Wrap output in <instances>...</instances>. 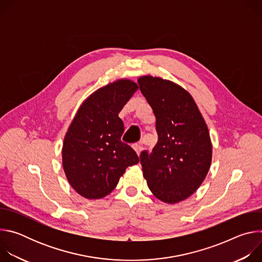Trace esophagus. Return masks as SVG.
Listing matches in <instances>:
<instances>
[{
	"instance_id": "1",
	"label": "esophagus",
	"mask_w": 262,
	"mask_h": 262,
	"mask_svg": "<svg viewBox=\"0 0 262 262\" xmlns=\"http://www.w3.org/2000/svg\"><path fill=\"white\" fill-rule=\"evenodd\" d=\"M133 147H134V149H135V151L137 152V155L140 156V154H141V151H142V149H143L142 145H141V144H135Z\"/></svg>"
}]
</instances>
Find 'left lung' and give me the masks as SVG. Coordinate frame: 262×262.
Here are the masks:
<instances>
[{
    "label": "left lung",
    "instance_id": "8db88e82",
    "mask_svg": "<svg viewBox=\"0 0 262 262\" xmlns=\"http://www.w3.org/2000/svg\"><path fill=\"white\" fill-rule=\"evenodd\" d=\"M140 90L156 115L158 143L140 162L149 190L161 201L174 204L193 195L211 164L207 125L192 95L162 78L144 76Z\"/></svg>",
    "mask_w": 262,
    "mask_h": 262
}]
</instances>
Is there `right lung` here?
Returning a JSON list of instances; mask_svg holds the SVG:
<instances>
[{"mask_svg":"<svg viewBox=\"0 0 262 262\" xmlns=\"http://www.w3.org/2000/svg\"><path fill=\"white\" fill-rule=\"evenodd\" d=\"M126 79L93 92L79 107L65 135L62 164L73 190L87 199H100L113 191L129 166L139 163L134 149L121 141L119 112L138 90Z\"/></svg>","mask_w":262,"mask_h":262,"instance_id":"add662e5","label":"right lung"}]
</instances>
